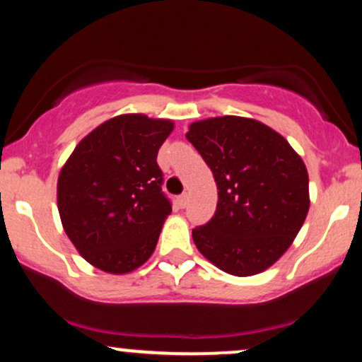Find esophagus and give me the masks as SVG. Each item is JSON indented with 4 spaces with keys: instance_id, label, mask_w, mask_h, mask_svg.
Here are the masks:
<instances>
[{
    "instance_id": "obj_1",
    "label": "esophagus",
    "mask_w": 362,
    "mask_h": 362,
    "mask_svg": "<svg viewBox=\"0 0 362 362\" xmlns=\"http://www.w3.org/2000/svg\"><path fill=\"white\" fill-rule=\"evenodd\" d=\"M187 202H189V195H187V194H182L180 197H178V206H180L182 209H184V207L187 206Z\"/></svg>"
}]
</instances>
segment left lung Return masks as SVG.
Returning <instances> with one entry per match:
<instances>
[{"label": "left lung", "instance_id": "left-lung-1", "mask_svg": "<svg viewBox=\"0 0 362 362\" xmlns=\"http://www.w3.org/2000/svg\"><path fill=\"white\" fill-rule=\"evenodd\" d=\"M187 139L218 185L214 216L192 230L195 247L231 276L264 272L284 255L308 214L305 161L272 127L238 115L192 122Z\"/></svg>", "mask_w": 362, "mask_h": 362}]
</instances>
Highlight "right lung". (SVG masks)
I'll return each mask as SVG.
<instances>
[{"instance_id":"1","label":"right lung","mask_w":362,"mask_h":362,"mask_svg":"<svg viewBox=\"0 0 362 362\" xmlns=\"http://www.w3.org/2000/svg\"><path fill=\"white\" fill-rule=\"evenodd\" d=\"M173 126V120L144 114L115 115L86 134L62 165V228L93 267L129 274L155 252L172 213L156 156Z\"/></svg>"}]
</instances>
